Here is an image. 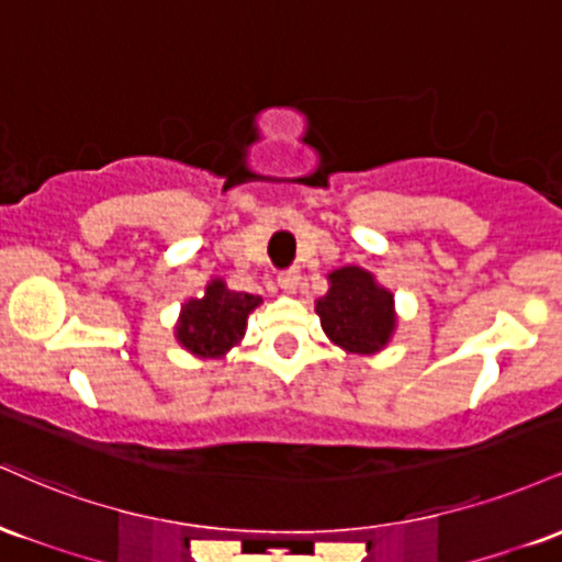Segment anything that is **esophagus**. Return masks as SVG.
<instances>
[{"label": "esophagus", "instance_id": "esophagus-1", "mask_svg": "<svg viewBox=\"0 0 562 562\" xmlns=\"http://www.w3.org/2000/svg\"><path fill=\"white\" fill-rule=\"evenodd\" d=\"M279 286H281L286 294L297 292V286H300V270H297V268L283 270V273L279 276Z\"/></svg>", "mask_w": 562, "mask_h": 562}]
</instances>
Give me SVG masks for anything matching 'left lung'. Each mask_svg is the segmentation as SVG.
Returning a JSON list of instances; mask_svg holds the SVG:
<instances>
[{
	"label": "left lung",
	"mask_w": 562,
	"mask_h": 562,
	"mask_svg": "<svg viewBox=\"0 0 562 562\" xmlns=\"http://www.w3.org/2000/svg\"><path fill=\"white\" fill-rule=\"evenodd\" d=\"M326 337L342 350L371 356L390 342L395 331L393 292L380 286L369 270L358 265L329 273V292L315 302Z\"/></svg>",
	"instance_id": "8db88e82"
}]
</instances>
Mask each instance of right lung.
<instances>
[{
  "label": "right lung",
  "instance_id": "1",
  "mask_svg": "<svg viewBox=\"0 0 562 562\" xmlns=\"http://www.w3.org/2000/svg\"><path fill=\"white\" fill-rule=\"evenodd\" d=\"M260 302L262 297L233 292L223 279H212L204 297H191L182 305L175 337L193 356L223 358L233 345L241 342L249 313Z\"/></svg>",
  "mask_w": 562,
  "mask_h": 562
}]
</instances>
